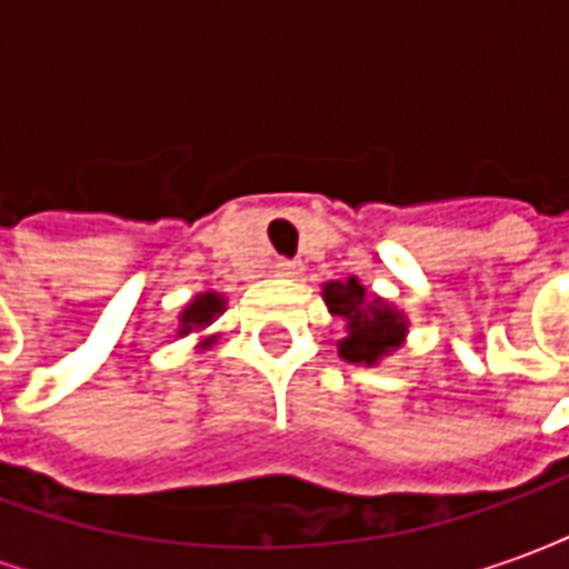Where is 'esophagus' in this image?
<instances>
[{"label":"esophagus","mask_w":569,"mask_h":569,"mask_svg":"<svg viewBox=\"0 0 569 569\" xmlns=\"http://www.w3.org/2000/svg\"><path fill=\"white\" fill-rule=\"evenodd\" d=\"M273 271H277V277H298V273L305 271V268H301V261L280 259L277 264H273Z\"/></svg>","instance_id":"obj_1"}]
</instances>
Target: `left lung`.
<instances>
[{
	"label": "left lung",
	"mask_w": 569,
	"mask_h": 569,
	"mask_svg": "<svg viewBox=\"0 0 569 569\" xmlns=\"http://www.w3.org/2000/svg\"><path fill=\"white\" fill-rule=\"evenodd\" d=\"M322 301L335 320L341 322L345 338H338V357L353 366H378L396 353L408 338L406 310L375 296L359 277L329 280L322 286Z\"/></svg>",
	"instance_id": "obj_1"
}]
</instances>
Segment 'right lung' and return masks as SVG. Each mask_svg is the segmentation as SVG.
<instances>
[{"label":"right lung","mask_w":569,"mask_h":569,"mask_svg":"<svg viewBox=\"0 0 569 569\" xmlns=\"http://www.w3.org/2000/svg\"><path fill=\"white\" fill-rule=\"evenodd\" d=\"M224 305H228V298L222 292H200L188 301L186 308L179 310V326H176V338H186V335L194 332H207L216 317H222ZM219 341V335H207L203 341L198 345V350H210L212 345Z\"/></svg>","instance_id":"1"}]
</instances>
